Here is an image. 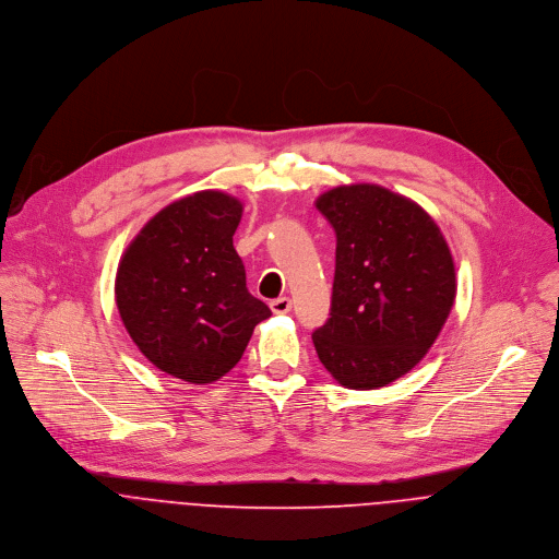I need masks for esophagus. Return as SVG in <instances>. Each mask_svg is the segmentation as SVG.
Masks as SVG:
<instances>
[{
    "label": "esophagus",
    "mask_w": 559,
    "mask_h": 559,
    "mask_svg": "<svg viewBox=\"0 0 559 559\" xmlns=\"http://www.w3.org/2000/svg\"><path fill=\"white\" fill-rule=\"evenodd\" d=\"M290 299L288 297H277V299H273L271 301V310L275 312V314H286L288 310H290Z\"/></svg>",
    "instance_id": "obj_1"
}]
</instances>
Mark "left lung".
Listing matches in <instances>:
<instances>
[{
  "label": "left lung",
  "instance_id": "8db88e82",
  "mask_svg": "<svg viewBox=\"0 0 559 559\" xmlns=\"http://www.w3.org/2000/svg\"><path fill=\"white\" fill-rule=\"evenodd\" d=\"M314 206L337 234L332 306L312 332L323 368L350 390L407 374L456 299L452 251L431 215L379 185H344Z\"/></svg>",
  "mask_w": 559,
  "mask_h": 559
}]
</instances>
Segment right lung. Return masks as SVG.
Returning <instances> with one entry per match:
<instances>
[{
	"instance_id": "1",
	"label": "right lung",
	"mask_w": 559,
	"mask_h": 559,
	"mask_svg": "<svg viewBox=\"0 0 559 559\" xmlns=\"http://www.w3.org/2000/svg\"><path fill=\"white\" fill-rule=\"evenodd\" d=\"M240 219L238 198L191 193L160 209L119 262L115 295L123 325L165 374L195 385L217 381L271 317L249 293L234 249Z\"/></svg>"
}]
</instances>
